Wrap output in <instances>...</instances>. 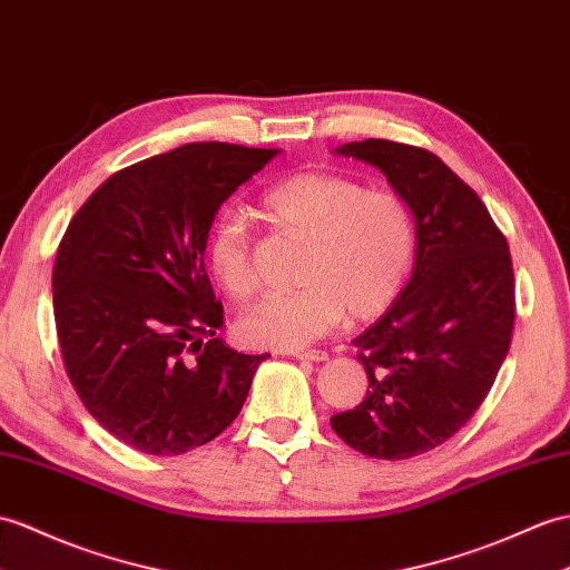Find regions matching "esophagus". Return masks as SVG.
Segmentation results:
<instances>
[{
  "label": "esophagus",
  "instance_id": "34e87169",
  "mask_svg": "<svg viewBox=\"0 0 570 570\" xmlns=\"http://www.w3.org/2000/svg\"><path fill=\"white\" fill-rule=\"evenodd\" d=\"M296 360L301 362H325L327 354L323 350H306V352H294Z\"/></svg>",
  "mask_w": 570,
  "mask_h": 570
}]
</instances>
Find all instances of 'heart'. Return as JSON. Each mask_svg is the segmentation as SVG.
<instances>
[{
  "label": "heart",
  "instance_id": "heart-1",
  "mask_svg": "<svg viewBox=\"0 0 570 570\" xmlns=\"http://www.w3.org/2000/svg\"><path fill=\"white\" fill-rule=\"evenodd\" d=\"M262 210L274 228L306 240L303 286L264 296L240 315L237 333L247 345L301 350L347 313L368 321L399 298L415 255V220L401 194L366 189L333 171H298L264 191ZM206 257L230 298L255 294L253 247L240 216L223 214L214 223Z\"/></svg>",
  "mask_w": 570,
  "mask_h": 570
}]
</instances>
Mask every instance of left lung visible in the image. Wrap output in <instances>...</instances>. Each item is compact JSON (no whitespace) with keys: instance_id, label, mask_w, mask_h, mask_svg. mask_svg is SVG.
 Here are the masks:
<instances>
[{"instance_id":"obj_1","label":"left lung","mask_w":570,"mask_h":570,"mask_svg":"<svg viewBox=\"0 0 570 570\" xmlns=\"http://www.w3.org/2000/svg\"><path fill=\"white\" fill-rule=\"evenodd\" d=\"M337 155L379 167L415 220L405 288L354 337L366 399L330 425L372 459H410L454 436L485 401L514 325L505 235L469 184L415 145L368 138Z\"/></svg>"}]
</instances>
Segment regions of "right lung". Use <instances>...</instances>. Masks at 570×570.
Listing matches in <instances>:
<instances>
[{
	"label": "right lung",
	"instance_id": "1",
	"mask_svg": "<svg viewBox=\"0 0 570 570\" xmlns=\"http://www.w3.org/2000/svg\"><path fill=\"white\" fill-rule=\"evenodd\" d=\"M276 153L187 142L148 157L106 179L62 235L52 311L65 372L91 417L142 454L218 436L269 356L216 335L204 253L225 198Z\"/></svg>",
	"mask_w": 570,
	"mask_h": 570
}]
</instances>
